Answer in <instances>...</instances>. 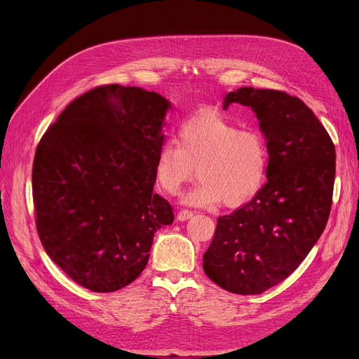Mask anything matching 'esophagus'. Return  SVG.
<instances>
[{
	"label": "esophagus",
	"instance_id": "esophagus-1",
	"mask_svg": "<svg viewBox=\"0 0 359 359\" xmlns=\"http://www.w3.org/2000/svg\"><path fill=\"white\" fill-rule=\"evenodd\" d=\"M192 215H194L192 211H189V210H182V211H179V214H177V219H179V221H186V219H189Z\"/></svg>",
	"mask_w": 359,
	"mask_h": 359
}]
</instances>
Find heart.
<instances>
[{"instance_id":"b5f03b06","label":"heart","mask_w":359,"mask_h":359,"mask_svg":"<svg viewBox=\"0 0 359 359\" xmlns=\"http://www.w3.org/2000/svg\"><path fill=\"white\" fill-rule=\"evenodd\" d=\"M268 163V145L260 132L240 129L221 113L201 110L182 122L177 142L160 145L154 177L165 194L177 195L198 167L201 179L183 195V202L210 206L222 201L236 208L262 189Z\"/></svg>"}]
</instances>
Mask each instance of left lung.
<instances>
[{"instance_id": "8db88e82", "label": "left lung", "mask_w": 359, "mask_h": 359, "mask_svg": "<svg viewBox=\"0 0 359 359\" xmlns=\"http://www.w3.org/2000/svg\"><path fill=\"white\" fill-rule=\"evenodd\" d=\"M231 103L250 106L266 138L268 183L218 218L203 271L240 295L262 294L288 278L325 231L332 208L336 153L313 110L285 91L241 87Z\"/></svg>"}]
</instances>
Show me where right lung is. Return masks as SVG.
<instances>
[{
    "label": "right lung",
    "instance_id": "1",
    "mask_svg": "<svg viewBox=\"0 0 359 359\" xmlns=\"http://www.w3.org/2000/svg\"><path fill=\"white\" fill-rule=\"evenodd\" d=\"M168 107L156 91L100 86L71 102L37 144V234L56 265L90 291L134 282L154 233L175 221L172 205L153 192Z\"/></svg>",
    "mask_w": 359,
    "mask_h": 359
}]
</instances>
